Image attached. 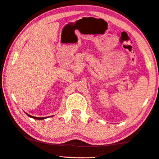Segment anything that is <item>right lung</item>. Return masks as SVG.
Masks as SVG:
<instances>
[{
  "mask_svg": "<svg viewBox=\"0 0 159 159\" xmlns=\"http://www.w3.org/2000/svg\"><path fill=\"white\" fill-rule=\"evenodd\" d=\"M27 114L29 117H31V118H34V119H38V120H43V119H45V118H46V117H35V116H31V115H29L28 114Z\"/></svg>",
  "mask_w": 159,
  "mask_h": 159,
  "instance_id": "add662e5",
  "label": "right lung"
}]
</instances>
